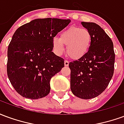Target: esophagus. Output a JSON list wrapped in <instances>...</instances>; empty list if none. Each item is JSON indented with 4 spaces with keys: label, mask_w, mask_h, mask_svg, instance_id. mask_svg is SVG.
<instances>
[{
    "label": "esophagus",
    "mask_w": 124,
    "mask_h": 124,
    "mask_svg": "<svg viewBox=\"0 0 124 124\" xmlns=\"http://www.w3.org/2000/svg\"><path fill=\"white\" fill-rule=\"evenodd\" d=\"M68 65H69V62H68V61H67V60L64 61V66H68Z\"/></svg>",
    "instance_id": "34e87169"
}]
</instances>
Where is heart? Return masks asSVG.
Returning <instances> with one entry per match:
<instances>
[{
	"mask_svg": "<svg viewBox=\"0 0 124 124\" xmlns=\"http://www.w3.org/2000/svg\"><path fill=\"white\" fill-rule=\"evenodd\" d=\"M92 42L90 33L86 29L72 27L62 32L60 37L52 39V46L55 53L61 55L66 46V53L72 59L78 60L84 56L88 51Z\"/></svg>",
	"mask_w": 124,
	"mask_h": 124,
	"instance_id": "heart-1",
	"label": "heart"
}]
</instances>
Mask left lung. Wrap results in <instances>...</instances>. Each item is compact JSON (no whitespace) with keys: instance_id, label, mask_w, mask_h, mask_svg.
<instances>
[{"instance_id":"obj_1","label":"left lung","mask_w":124,"mask_h":124,"mask_svg":"<svg viewBox=\"0 0 124 124\" xmlns=\"http://www.w3.org/2000/svg\"><path fill=\"white\" fill-rule=\"evenodd\" d=\"M90 33L92 42L86 54L69 63L70 89L82 99H92L106 90L114 74L115 54L111 38L93 23L82 22Z\"/></svg>"}]
</instances>
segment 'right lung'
Segmentation results:
<instances>
[{
    "instance_id": "obj_1",
    "label": "right lung",
    "mask_w": 124,
    "mask_h": 124,
    "mask_svg": "<svg viewBox=\"0 0 124 124\" xmlns=\"http://www.w3.org/2000/svg\"><path fill=\"white\" fill-rule=\"evenodd\" d=\"M70 19L36 18L15 31L8 47L7 74L18 93L36 100L50 91V79L64 66L52 52V39Z\"/></svg>"
}]
</instances>
